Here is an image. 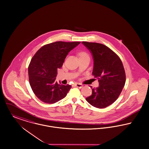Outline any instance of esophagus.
<instances>
[{
	"label": "esophagus",
	"instance_id": "esophagus-1",
	"mask_svg": "<svg viewBox=\"0 0 149 149\" xmlns=\"http://www.w3.org/2000/svg\"><path fill=\"white\" fill-rule=\"evenodd\" d=\"M74 86L75 87H77L78 88H82L83 87V84H81V83H75L74 84Z\"/></svg>",
	"mask_w": 149,
	"mask_h": 149
}]
</instances>
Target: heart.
I'll list each match as a JSON object with an SVG mask.
<instances>
[{
    "label": "heart",
    "mask_w": 149,
    "mask_h": 149,
    "mask_svg": "<svg viewBox=\"0 0 149 149\" xmlns=\"http://www.w3.org/2000/svg\"><path fill=\"white\" fill-rule=\"evenodd\" d=\"M79 56L80 58L89 57L88 54L86 51H81L79 53Z\"/></svg>",
    "instance_id": "1"
}]
</instances>
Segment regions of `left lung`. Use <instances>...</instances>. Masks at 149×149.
<instances>
[{
  "instance_id": "8db88e82",
  "label": "left lung",
  "mask_w": 149,
  "mask_h": 149,
  "mask_svg": "<svg viewBox=\"0 0 149 149\" xmlns=\"http://www.w3.org/2000/svg\"><path fill=\"white\" fill-rule=\"evenodd\" d=\"M82 44L93 55L92 75L99 82V87L92 88L91 95L86 99L93 107L106 108L117 99L125 86L126 75L123 64L116 53L103 44L86 41Z\"/></svg>"
}]
</instances>
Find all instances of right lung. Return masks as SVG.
Here are the masks:
<instances>
[{
  "label": "right lung",
  "instance_id": "obj_1",
  "mask_svg": "<svg viewBox=\"0 0 149 149\" xmlns=\"http://www.w3.org/2000/svg\"><path fill=\"white\" fill-rule=\"evenodd\" d=\"M80 42L57 41L42 46L32 57L28 66L30 86L42 102L53 104L63 99L71 86L59 84L56 78L69 52Z\"/></svg>",
  "mask_w": 149,
  "mask_h": 149
}]
</instances>
